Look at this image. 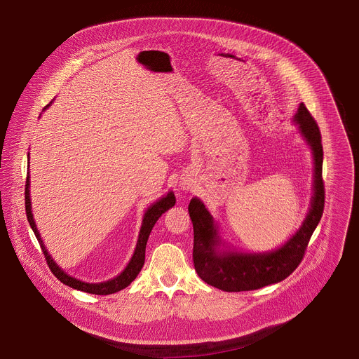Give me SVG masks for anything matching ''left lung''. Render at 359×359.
Listing matches in <instances>:
<instances>
[{
  "label": "left lung",
  "mask_w": 359,
  "mask_h": 359,
  "mask_svg": "<svg viewBox=\"0 0 359 359\" xmlns=\"http://www.w3.org/2000/svg\"><path fill=\"white\" fill-rule=\"evenodd\" d=\"M294 122L313 150L314 196L302 226L284 245L269 252L217 251L222 240L213 216L198 198L190 200L189 215L194 233L193 264L198 277L209 285L227 292L259 290L285 280L304 259L306 245L324 212V151L320 128L304 104H299Z\"/></svg>",
  "instance_id": "1"
}]
</instances>
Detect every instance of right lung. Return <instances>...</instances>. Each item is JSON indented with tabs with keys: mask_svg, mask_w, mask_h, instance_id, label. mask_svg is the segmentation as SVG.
I'll list each match as a JSON object with an SVG mask.
<instances>
[{
	"mask_svg": "<svg viewBox=\"0 0 359 359\" xmlns=\"http://www.w3.org/2000/svg\"><path fill=\"white\" fill-rule=\"evenodd\" d=\"M49 107V105H48ZM45 107V108H48ZM176 203V197L173 194V191H169L165 197H162L161 200H158L156 203H153L151 206L146 210L144 216H143V222H142V227H140V233H139V238H137V244H136V248H135V252L132 255V259L129 262V264L126 266V269L115 278L109 280V281H105V283H97V284H89V283H83L81 280H76L71 276H68L65 271H62L60 269V266H57V263L53 260V257L48 254L42 240H41V236H39V231L35 226V222H34V217H32V213H31V198H29V173L27 175V182H25V212H27V219H28V223L42 248V252L45 255V260H46V264L49 267V270L53 271V274L61 281L64 283L65 285L71 287V288H75V290H79V291H83V292H89V294H95V295H108V294H114V292H118L123 288H126L139 274V271L142 270L143 264H144V250H146V243H147V238H149V234L153 229V226H155V223L159 220V217L166 212L169 210L170 208L175 206Z\"/></svg>",
	"mask_w": 359,
	"mask_h": 359,
	"instance_id": "1",
	"label": "right lung"
}]
</instances>
